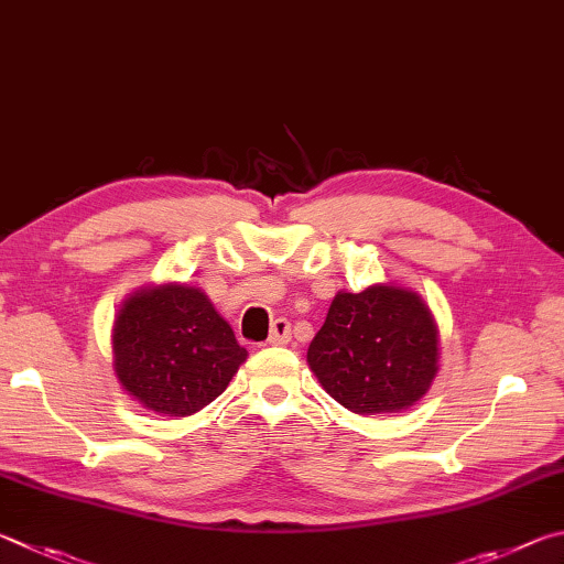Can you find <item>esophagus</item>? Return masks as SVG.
<instances>
[{"instance_id":"obj_1","label":"esophagus","mask_w":564,"mask_h":564,"mask_svg":"<svg viewBox=\"0 0 564 564\" xmlns=\"http://www.w3.org/2000/svg\"><path fill=\"white\" fill-rule=\"evenodd\" d=\"M290 339H292V327H290V322L284 319V317H280V319H274L272 322V329H270V341L272 347H282V344H290Z\"/></svg>"}]
</instances>
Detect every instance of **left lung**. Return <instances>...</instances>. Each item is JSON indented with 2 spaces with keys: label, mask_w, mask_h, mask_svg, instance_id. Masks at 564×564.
<instances>
[{
  "label": "left lung",
  "mask_w": 564,
  "mask_h": 564,
  "mask_svg": "<svg viewBox=\"0 0 564 564\" xmlns=\"http://www.w3.org/2000/svg\"><path fill=\"white\" fill-rule=\"evenodd\" d=\"M438 357L436 317L397 282L337 292L307 349L322 389L359 416L411 409L436 379Z\"/></svg>",
  "instance_id": "1"
}]
</instances>
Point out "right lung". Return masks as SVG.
<instances>
[{
    "instance_id": "add662e5",
    "label": "right lung",
    "mask_w": 564,
    "mask_h": 564,
    "mask_svg": "<svg viewBox=\"0 0 564 564\" xmlns=\"http://www.w3.org/2000/svg\"><path fill=\"white\" fill-rule=\"evenodd\" d=\"M113 371L145 411L185 419L227 389L247 351L207 294L185 282L143 284L121 302Z\"/></svg>"
}]
</instances>
